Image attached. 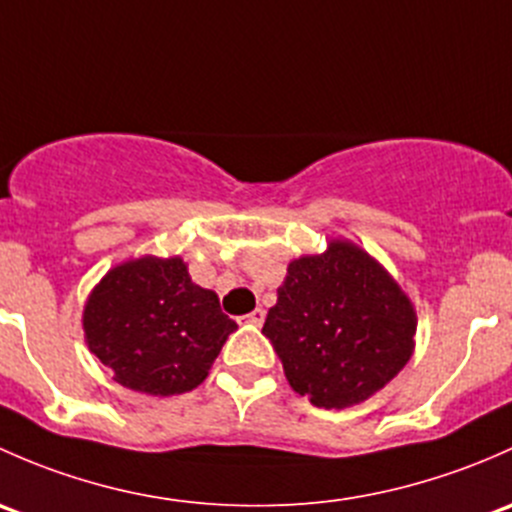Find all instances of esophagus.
I'll use <instances>...</instances> for the list:
<instances>
[{"instance_id":"34e87169","label":"esophagus","mask_w":512,"mask_h":512,"mask_svg":"<svg viewBox=\"0 0 512 512\" xmlns=\"http://www.w3.org/2000/svg\"><path fill=\"white\" fill-rule=\"evenodd\" d=\"M246 323H251V325H263V320H266V310L263 308H256V310H251L249 315H246Z\"/></svg>"}]
</instances>
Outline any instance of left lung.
<instances>
[{"instance_id": "8db88e82", "label": "left lung", "mask_w": 512, "mask_h": 512, "mask_svg": "<svg viewBox=\"0 0 512 512\" xmlns=\"http://www.w3.org/2000/svg\"><path fill=\"white\" fill-rule=\"evenodd\" d=\"M263 335L288 384L323 409H345L392 382L414 352L416 310L374 258L333 239L288 263Z\"/></svg>"}]
</instances>
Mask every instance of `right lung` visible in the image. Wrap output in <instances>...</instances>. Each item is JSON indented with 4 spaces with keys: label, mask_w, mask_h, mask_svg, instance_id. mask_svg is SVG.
<instances>
[{
    "label": "right lung",
    "mask_w": 512,
    "mask_h": 512,
    "mask_svg": "<svg viewBox=\"0 0 512 512\" xmlns=\"http://www.w3.org/2000/svg\"><path fill=\"white\" fill-rule=\"evenodd\" d=\"M234 330L217 293L192 283L179 256L110 268L83 310L88 350L115 382L152 397L199 387Z\"/></svg>",
    "instance_id": "right-lung-1"
}]
</instances>
